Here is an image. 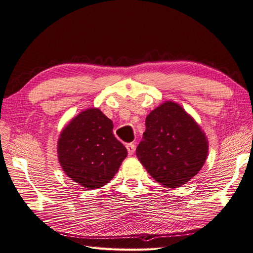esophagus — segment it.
<instances>
[{"mask_svg": "<svg viewBox=\"0 0 253 253\" xmlns=\"http://www.w3.org/2000/svg\"><path fill=\"white\" fill-rule=\"evenodd\" d=\"M126 147L128 155H133L134 152H135V144L134 143H127Z\"/></svg>", "mask_w": 253, "mask_h": 253, "instance_id": "34e87169", "label": "esophagus"}]
</instances>
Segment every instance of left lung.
Here are the masks:
<instances>
[{
	"label": "left lung",
	"instance_id": "left-lung-1",
	"mask_svg": "<svg viewBox=\"0 0 253 253\" xmlns=\"http://www.w3.org/2000/svg\"><path fill=\"white\" fill-rule=\"evenodd\" d=\"M207 154L204 132L177 103L167 101L145 118V132L136 155L160 185H185L200 172Z\"/></svg>",
	"mask_w": 253,
	"mask_h": 253
}]
</instances>
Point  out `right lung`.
<instances>
[{
    "label": "right lung",
    "instance_id": "add662e5",
    "mask_svg": "<svg viewBox=\"0 0 253 253\" xmlns=\"http://www.w3.org/2000/svg\"><path fill=\"white\" fill-rule=\"evenodd\" d=\"M113 121L98 109L81 112L58 141V157L68 177L86 189L106 185L127 155L113 133Z\"/></svg>",
    "mask_w": 253,
    "mask_h": 253
}]
</instances>
